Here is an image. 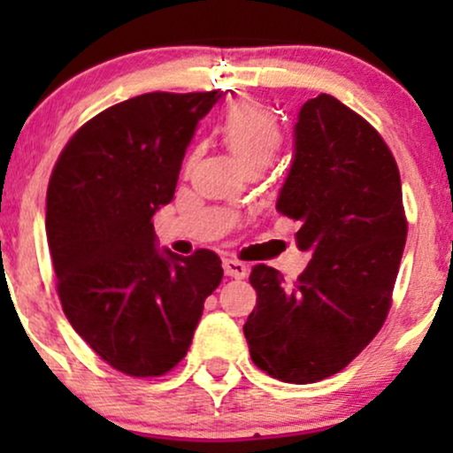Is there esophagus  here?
Segmentation results:
<instances>
[{"label":"esophagus","instance_id":"1","mask_svg":"<svg viewBox=\"0 0 453 453\" xmlns=\"http://www.w3.org/2000/svg\"><path fill=\"white\" fill-rule=\"evenodd\" d=\"M223 270H226L227 277L242 279V277H247L249 266H247V264L238 262V259H223Z\"/></svg>","mask_w":453,"mask_h":453}]
</instances>
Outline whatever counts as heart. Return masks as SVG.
<instances>
[{
  "instance_id": "b5f03b06",
  "label": "heart",
  "mask_w": 453,
  "mask_h": 453,
  "mask_svg": "<svg viewBox=\"0 0 453 453\" xmlns=\"http://www.w3.org/2000/svg\"><path fill=\"white\" fill-rule=\"evenodd\" d=\"M219 129L223 142L242 170L266 168L283 140L277 117L256 102L234 104L223 114Z\"/></svg>"
}]
</instances>
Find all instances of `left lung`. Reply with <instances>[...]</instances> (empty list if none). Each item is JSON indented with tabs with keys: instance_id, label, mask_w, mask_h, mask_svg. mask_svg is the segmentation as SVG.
Listing matches in <instances>:
<instances>
[{
	"instance_id": "obj_1",
	"label": "left lung",
	"mask_w": 453,
	"mask_h": 453,
	"mask_svg": "<svg viewBox=\"0 0 453 453\" xmlns=\"http://www.w3.org/2000/svg\"><path fill=\"white\" fill-rule=\"evenodd\" d=\"M277 211L313 259L296 283L257 264L242 332L256 366L285 383L342 371L386 321L407 241L398 165L377 129L336 97L304 102Z\"/></svg>"
}]
</instances>
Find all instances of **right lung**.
<instances>
[{
	"instance_id": "1",
	"label": "right lung",
	"mask_w": 453,
	"mask_h": 453,
	"mask_svg": "<svg viewBox=\"0 0 453 453\" xmlns=\"http://www.w3.org/2000/svg\"><path fill=\"white\" fill-rule=\"evenodd\" d=\"M221 96L144 93L114 104L78 129L50 176L46 238L64 313L126 375L173 371L223 279L217 253L176 256L159 249L153 227L197 121Z\"/></svg>"
}]
</instances>
